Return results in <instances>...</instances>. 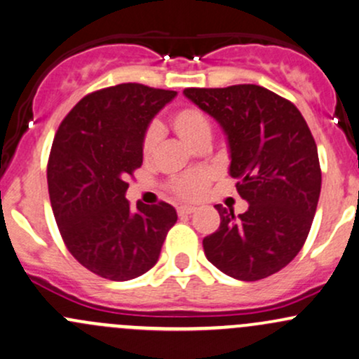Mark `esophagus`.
Segmentation results:
<instances>
[{"label": "esophagus", "instance_id": "obj_1", "mask_svg": "<svg viewBox=\"0 0 359 359\" xmlns=\"http://www.w3.org/2000/svg\"><path fill=\"white\" fill-rule=\"evenodd\" d=\"M195 210H196V208L191 207V205H181V207H178L180 215H191V213Z\"/></svg>", "mask_w": 359, "mask_h": 359}]
</instances>
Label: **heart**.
<instances>
[{
  "label": "heart",
  "instance_id": "1",
  "mask_svg": "<svg viewBox=\"0 0 359 359\" xmlns=\"http://www.w3.org/2000/svg\"><path fill=\"white\" fill-rule=\"evenodd\" d=\"M171 127L178 134L183 142L191 147H200L203 144H210L212 139V122L208 115L198 107L178 108L171 115ZM161 140V128L151 126L146 130L142 139V156L144 159H151L156 154ZM213 175L210 171H193L184 172L178 178L171 180L169 188L184 200H195L205 193L208 188Z\"/></svg>",
  "mask_w": 359,
  "mask_h": 359
}]
</instances>
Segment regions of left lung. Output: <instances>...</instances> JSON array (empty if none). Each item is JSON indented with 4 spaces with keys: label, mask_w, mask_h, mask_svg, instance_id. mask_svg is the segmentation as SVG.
I'll list each match as a JSON object with an SVG mask.
<instances>
[{
    "label": "left lung",
    "mask_w": 359,
    "mask_h": 359,
    "mask_svg": "<svg viewBox=\"0 0 359 359\" xmlns=\"http://www.w3.org/2000/svg\"><path fill=\"white\" fill-rule=\"evenodd\" d=\"M227 135L237 191L249 208L233 215L215 205L220 227L203 239L207 259L225 275L263 280L300 252L320 195L316 140L299 108L256 84L187 88Z\"/></svg>",
    "instance_id": "8db88e82"
}]
</instances>
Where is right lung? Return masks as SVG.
I'll return each instance as SVG.
<instances>
[{"mask_svg":"<svg viewBox=\"0 0 359 359\" xmlns=\"http://www.w3.org/2000/svg\"><path fill=\"white\" fill-rule=\"evenodd\" d=\"M176 91L123 83L90 93L59 126L47 183L55 222L84 268L111 281L149 271L178 215L169 203H137L127 178L142 166V139Z\"/></svg>","mask_w":359,"mask_h":359,"instance_id":"add662e5","label":"right lung"}]
</instances>
